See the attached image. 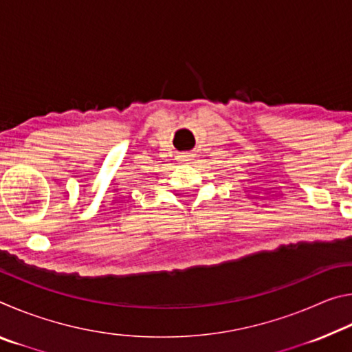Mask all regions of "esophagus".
<instances>
[{"label": "esophagus", "mask_w": 352, "mask_h": 352, "mask_svg": "<svg viewBox=\"0 0 352 352\" xmlns=\"http://www.w3.org/2000/svg\"><path fill=\"white\" fill-rule=\"evenodd\" d=\"M190 160H192V155H189V153H182L180 157H178V162L180 163H188V162H190Z\"/></svg>", "instance_id": "esophagus-1"}]
</instances>
